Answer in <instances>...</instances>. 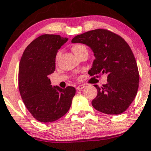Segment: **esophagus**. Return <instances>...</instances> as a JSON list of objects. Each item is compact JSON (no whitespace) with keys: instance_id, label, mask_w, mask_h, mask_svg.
<instances>
[{"instance_id":"34e87169","label":"esophagus","mask_w":151,"mask_h":151,"mask_svg":"<svg viewBox=\"0 0 151 151\" xmlns=\"http://www.w3.org/2000/svg\"><path fill=\"white\" fill-rule=\"evenodd\" d=\"M84 87H85V85H83V84L79 85V86H77V87H76V89H77V90H81V89H83Z\"/></svg>"}]
</instances>
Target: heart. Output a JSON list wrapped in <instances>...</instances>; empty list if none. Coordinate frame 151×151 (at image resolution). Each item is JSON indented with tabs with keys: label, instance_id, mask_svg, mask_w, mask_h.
<instances>
[{
	"label": "heart",
	"instance_id": "obj_1",
	"mask_svg": "<svg viewBox=\"0 0 151 151\" xmlns=\"http://www.w3.org/2000/svg\"><path fill=\"white\" fill-rule=\"evenodd\" d=\"M72 50L73 52L74 53H75V54L76 55V54H79V53L83 52V51H87V49L86 46H84V45L83 44H80V43H78V44H75L72 47ZM59 56H60V52L57 53V57H56V59H58Z\"/></svg>",
	"mask_w": 151,
	"mask_h": 151
}]
</instances>
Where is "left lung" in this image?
Instances as JSON below:
<instances>
[{"instance_id":"8db88e82","label":"left lung","mask_w":151,"mask_h":151,"mask_svg":"<svg viewBox=\"0 0 151 151\" xmlns=\"http://www.w3.org/2000/svg\"><path fill=\"white\" fill-rule=\"evenodd\" d=\"M72 43H81L91 48L95 59L88 74L108 76V83L97 89L91 102L99 112L110 115L124 113L135 98L139 76L132 51L120 35L105 29L90 30L76 35Z\"/></svg>"}]
</instances>
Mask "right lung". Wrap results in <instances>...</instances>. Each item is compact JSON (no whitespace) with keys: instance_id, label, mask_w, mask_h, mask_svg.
Segmentation results:
<instances>
[{"instance_id":"add662e5","label":"right lung","mask_w":151,"mask_h":151,"mask_svg":"<svg viewBox=\"0 0 151 151\" xmlns=\"http://www.w3.org/2000/svg\"><path fill=\"white\" fill-rule=\"evenodd\" d=\"M68 38L42 35L27 46L19 66V90L24 105L36 120L53 122L71 106L76 88L51 85L49 75L55 70L57 53Z\"/></svg>"}]
</instances>
